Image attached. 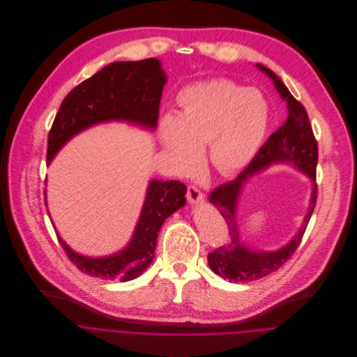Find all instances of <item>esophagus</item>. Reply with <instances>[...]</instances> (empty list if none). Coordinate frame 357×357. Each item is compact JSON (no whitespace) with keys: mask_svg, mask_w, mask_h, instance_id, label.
<instances>
[{"mask_svg":"<svg viewBox=\"0 0 357 357\" xmlns=\"http://www.w3.org/2000/svg\"><path fill=\"white\" fill-rule=\"evenodd\" d=\"M187 199L191 204H199V202L204 201V194H202V191L197 185L191 184L187 188Z\"/></svg>","mask_w":357,"mask_h":357,"instance_id":"1","label":"esophagus"}]
</instances>
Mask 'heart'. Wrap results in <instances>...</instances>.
I'll use <instances>...</instances> for the list:
<instances>
[{
	"instance_id": "obj_1",
	"label": "heart",
	"mask_w": 357,
	"mask_h": 357,
	"mask_svg": "<svg viewBox=\"0 0 357 357\" xmlns=\"http://www.w3.org/2000/svg\"><path fill=\"white\" fill-rule=\"evenodd\" d=\"M178 114L160 122L165 151L183 172H194L206 146V160L220 174L245 169L267 129L268 107L256 90L229 80H206L178 94Z\"/></svg>"
}]
</instances>
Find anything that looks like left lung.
Here are the masks:
<instances>
[{"label":"left lung","mask_w":357,"mask_h":357,"mask_svg":"<svg viewBox=\"0 0 357 357\" xmlns=\"http://www.w3.org/2000/svg\"><path fill=\"white\" fill-rule=\"evenodd\" d=\"M257 67L273 80L275 90L281 98L286 101L289 116L274 133L266 140V144L259 149L249 166L232 181L225 183L213 190L209 195V202L218 208L221 215L227 221L229 229V241L227 245L220 246L208 255V264L222 278H228L234 282L252 281L261 278L275 270L297 250L310 218L317 204V163H318V144L310 123L308 114L304 105L297 101L289 89L277 77L273 71L261 64ZM273 162H289L303 169L314 181V190L312 196L310 208L306 221L301 232L287 246L277 252H259L250 251L240 241L238 226L236 218L237 197L243 183L256 171L265 168Z\"/></svg>","instance_id":"1"}]
</instances>
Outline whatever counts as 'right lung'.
<instances>
[{
  "instance_id": "1",
  "label": "right lung",
  "mask_w": 357,
  "mask_h": 357,
  "mask_svg": "<svg viewBox=\"0 0 357 357\" xmlns=\"http://www.w3.org/2000/svg\"><path fill=\"white\" fill-rule=\"evenodd\" d=\"M166 80L158 59L115 61L101 68L63 100L49 132L46 163L67 140L100 122L128 121L155 129ZM185 191L178 180H152L132 241L116 255L86 257L71 250L59 235L57 239L80 271L109 280H133L152 263L158 234L166 218L185 205Z\"/></svg>"
}]
</instances>
